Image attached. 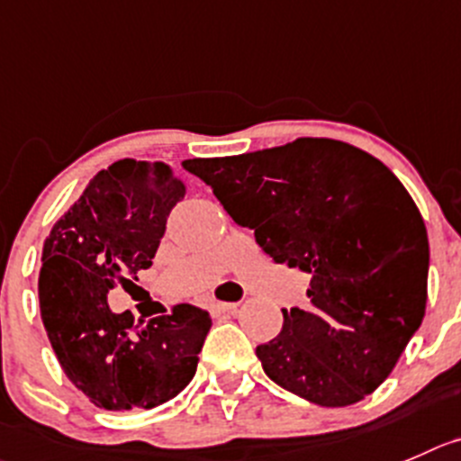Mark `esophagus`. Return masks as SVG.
Returning a JSON list of instances; mask_svg holds the SVG:
<instances>
[{
    "instance_id": "1",
    "label": "esophagus",
    "mask_w": 461,
    "mask_h": 461,
    "mask_svg": "<svg viewBox=\"0 0 461 461\" xmlns=\"http://www.w3.org/2000/svg\"><path fill=\"white\" fill-rule=\"evenodd\" d=\"M240 303H223V301H212L210 303V310H212L214 314H221V312H238Z\"/></svg>"
}]
</instances>
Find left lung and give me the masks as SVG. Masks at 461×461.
I'll use <instances>...</instances> for the list:
<instances>
[{
  "mask_svg": "<svg viewBox=\"0 0 461 461\" xmlns=\"http://www.w3.org/2000/svg\"><path fill=\"white\" fill-rule=\"evenodd\" d=\"M235 223L274 262L308 274V303L256 355L287 392L323 407L362 401L419 330L430 247L419 208L387 165L328 138L192 158Z\"/></svg>",
  "mask_w": 461,
  "mask_h": 461,
  "instance_id": "obj_1",
  "label": "left lung"
}]
</instances>
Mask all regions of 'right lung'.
<instances>
[{
    "mask_svg": "<svg viewBox=\"0 0 461 461\" xmlns=\"http://www.w3.org/2000/svg\"><path fill=\"white\" fill-rule=\"evenodd\" d=\"M185 187L167 162L117 160L56 221L38 280L42 323L65 375L104 410H151L194 378L210 314L176 305L135 321L108 308L115 285L151 267Z\"/></svg>",
    "mask_w": 461,
    "mask_h": 461,
    "instance_id": "right-lung-1",
    "label": "right lung"
}]
</instances>
